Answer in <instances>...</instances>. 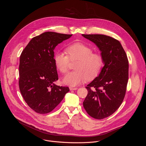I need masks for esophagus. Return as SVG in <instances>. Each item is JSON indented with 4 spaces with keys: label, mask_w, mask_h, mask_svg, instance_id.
<instances>
[{
    "label": "esophagus",
    "mask_w": 146,
    "mask_h": 146,
    "mask_svg": "<svg viewBox=\"0 0 146 146\" xmlns=\"http://www.w3.org/2000/svg\"><path fill=\"white\" fill-rule=\"evenodd\" d=\"M69 89H70V90L72 91V90H77L78 88H77V87H69Z\"/></svg>",
    "instance_id": "obj_1"
}]
</instances>
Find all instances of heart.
I'll list each match as a JSON object with an SVG mask.
<instances>
[{"mask_svg": "<svg viewBox=\"0 0 146 146\" xmlns=\"http://www.w3.org/2000/svg\"><path fill=\"white\" fill-rule=\"evenodd\" d=\"M66 54L57 52L54 56L56 69L63 74L69 71L70 61L77 62L74 66L76 70L70 72L64 78L65 84L76 86L87 80H91L100 73L103 65L104 58L102 54L93 52V50L82 43H74L65 49Z\"/></svg>", "mask_w": 146, "mask_h": 146, "instance_id": "1", "label": "heart"}]
</instances>
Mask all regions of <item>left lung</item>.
<instances>
[{
  "mask_svg": "<svg viewBox=\"0 0 146 146\" xmlns=\"http://www.w3.org/2000/svg\"><path fill=\"white\" fill-rule=\"evenodd\" d=\"M94 42L104 58L105 66L86 88L88 94L83 102L87 113L101 119L113 114L120 106L125 95L128 81V59L119 41L103 35H84Z\"/></svg>",
  "mask_w": 146,
  "mask_h": 146,
  "instance_id": "8db88e82",
  "label": "left lung"
}]
</instances>
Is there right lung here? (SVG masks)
<instances>
[{"mask_svg":"<svg viewBox=\"0 0 146 146\" xmlns=\"http://www.w3.org/2000/svg\"><path fill=\"white\" fill-rule=\"evenodd\" d=\"M72 35L46 32L31 39L20 56L19 88L28 105L35 112L52 111L70 90L58 86L54 61L55 47Z\"/></svg>","mask_w":146,"mask_h":146,"instance_id":"add662e5","label":"right lung"}]
</instances>
